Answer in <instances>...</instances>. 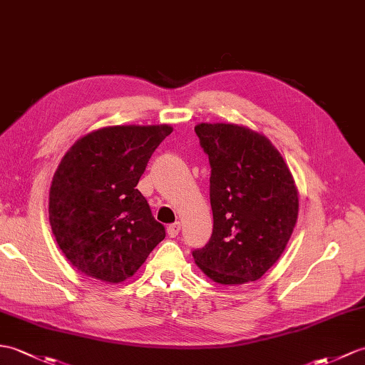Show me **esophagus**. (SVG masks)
<instances>
[{
    "label": "esophagus",
    "instance_id": "esophagus-1",
    "mask_svg": "<svg viewBox=\"0 0 365 365\" xmlns=\"http://www.w3.org/2000/svg\"><path fill=\"white\" fill-rule=\"evenodd\" d=\"M180 233V222H174L168 227V235L171 236V238H174V236H177Z\"/></svg>",
    "mask_w": 365,
    "mask_h": 365
}]
</instances>
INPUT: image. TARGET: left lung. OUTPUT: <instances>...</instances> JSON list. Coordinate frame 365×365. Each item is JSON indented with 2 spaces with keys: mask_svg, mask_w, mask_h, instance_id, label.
<instances>
[{
  "mask_svg": "<svg viewBox=\"0 0 365 365\" xmlns=\"http://www.w3.org/2000/svg\"><path fill=\"white\" fill-rule=\"evenodd\" d=\"M194 130L211 168L213 233L192 257L219 284L255 282L282 257L297 221L292 175L279 152L257 132L205 123Z\"/></svg>",
  "mask_w": 365,
  "mask_h": 365,
  "instance_id": "8db88e82",
  "label": "left lung"
}]
</instances>
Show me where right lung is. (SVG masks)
I'll return each instance as SVG.
<instances>
[{
	"label": "right lung",
	"instance_id": "right-lung-1",
	"mask_svg": "<svg viewBox=\"0 0 365 365\" xmlns=\"http://www.w3.org/2000/svg\"><path fill=\"white\" fill-rule=\"evenodd\" d=\"M169 125H116L91 132L66 152L49 191V222L58 247L88 277L120 283L165 240L137 190Z\"/></svg>",
	"mask_w": 365,
	"mask_h": 365
}]
</instances>
